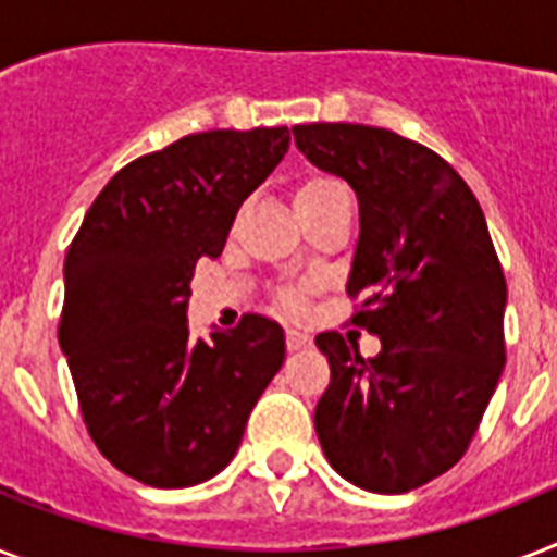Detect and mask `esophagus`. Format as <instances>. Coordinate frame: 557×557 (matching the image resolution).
I'll return each instance as SVG.
<instances>
[{
  "label": "esophagus",
  "mask_w": 557,
  "mask_h": 557,
  "mask_svg": "<svg viewBox=\"0 0 557 557\" xmlns=\"http://www.w3.org/2000/svg\"><path fill=\"white\" fill-rule=\"evenodd\" d=\"M286 347H288V349H304V347H309V335H306V332L288 330V332H286Z\"/></svg>",
  "instance_id": "esophagus-1"
}]
</instances>
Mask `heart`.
I'll use <instances>...</instances> for the list:
<instances>
[{
  "label": "heart",
  "mask_w": 557,
  "mask_h": 557,
  "mask_svg": "<svg viewBox=\"0 0 557 557\" xmlns=\"http://www.w3.org/2000/svg\"><path fill=\"white\" fill-rule=\"evenodd\" d=\"M338 182L335 178H326V176H312V178H306V182H300L295 190V208L297 205H304V201L314 199V196H321L323 190H330V187H335ZM286 304H292V297L286 295Z\"/></svg>",
  "instance_id": "1"
}]
</instances>
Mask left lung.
Instances as JSON below:
<instances>
[{"label": "left lung", "mask_w": 557, "mask_h": 557, "mask_svg": "<svg viewBox=\"0 0 557 557\" xmlns=\"http://www.w3.org/2000/svg\"><path fill=\"white\" fill-rule=\"evenodd\" d=\"M297 150L358 196L347 295L379 335L361 358L338 332L314 344L332 379L314 407L330 466L375 494H405L454 468L506 364V277L483 208L448 161L364 124L292 126Z\"/></svg>", "instance_id": "1"}]
</instances>
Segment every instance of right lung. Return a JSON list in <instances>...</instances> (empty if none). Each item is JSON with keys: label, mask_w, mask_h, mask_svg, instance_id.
I'll list each match as a JSON object with an SVG mask.
<instances>
[{"label": "right lung", "mask_w": 557, "mask_h": 557, "mask_svg": "<svg viewBox=\"0 0 557 557\" xmlns=\"http://www.w3.org/2000/svg\"><path fill=\"white\" fill-rule=\"evenodd\" d=\"M288 141L286 126L185 135L117 170L69 245L57 338L86 431L138 483L216 476L283 367L277 321L245 314L193 341L187 300L196 260L222 253L236 210Z\"/></svg>", "instance_id": "right-lung-1"}]
</instances>
